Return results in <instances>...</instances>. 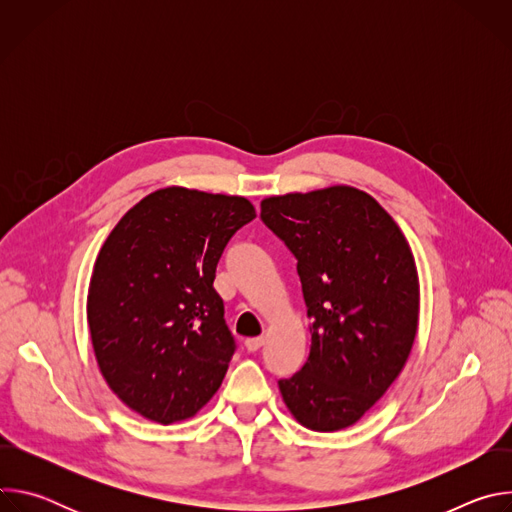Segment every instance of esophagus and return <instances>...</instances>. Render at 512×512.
Returning <instances> with one entry per match:
<instances>
[{"mask_svg": "<svg viewBox=\"0 0 512 512\" xmlns=\"http://www.w3.org/2000/svg\"><path fill=\"white\" fill-rule=\"evenodd\" d=\"M263 344H265V338H263V336H259V338H247V340H245V348H247L249 352H257Z\"/></svg>", "mask_w": 512, "mask_h": 512, "instance_id": "1", "label": "esophagus"}]
</instances>
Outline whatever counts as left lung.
<instances>
[{
	"label": "left lung",
	"mask_w": 512,
	"mask_h": 512,
	"mask_svg": "<svg viewBox=\"0 0 512 512\" xmlns=\"http://www.w3.org/2000/svg\"><path fill=\"white\" fill-rule=\"evenodd\" d=\"M263 223L298 259L310 354L279 391L314 431L354 425L397 381L419 322V275L393 216L364 190L328 186L261 200Z\"/></svg>",
	"instance_id": "obj_1"
}]
</instances>
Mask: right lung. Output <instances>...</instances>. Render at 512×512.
<instances>
[{
  "label": "right lung",
  "mask_w": 512,
  "mask_h": 512,
  "mask_svg": "<svg viewBox=\"0 0 512 512\" xmlns=\"http://www.w3.org/2000/svg\"><path fill=\"white\" fill-rule=\"evenodd\" d=\"M257 214L245 196L160 188L105 239L87 320L99 371L141 417H194L221 387L235 352L212 281L231 237Z\"/></svg>",
  "instance_id": "right-lung-1"
}]
</instances>
